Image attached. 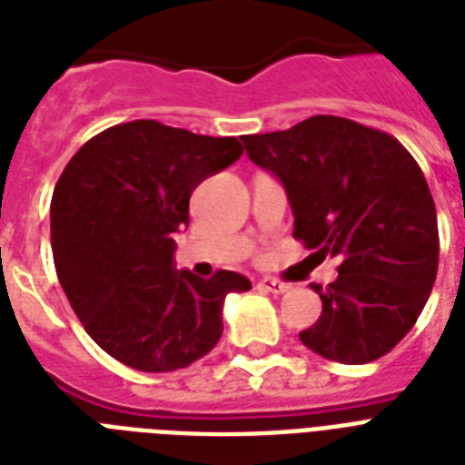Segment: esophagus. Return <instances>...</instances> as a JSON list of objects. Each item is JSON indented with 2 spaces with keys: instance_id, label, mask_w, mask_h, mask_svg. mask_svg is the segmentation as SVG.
Here are the masks:
<instances>
[{
  "instance_id": "esophagus-1",
  "label": "esophagus",
  "mask_w": 465,
  "mask_h": 465,
  "mask_svg": "<svg viewBox=\"0 0 465 465\" xmlns=\"http://www.w3.org/2000/svg\"><path fill=\"white\" fill-rule=\"evenodd\" d=\"M258 290L270 292V294H284V292L290 290V284L280 282L275 277H262L261 282H258Z\"/></svg>"
}]
</instances>
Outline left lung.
<instances>
[{
  "mask_svg": "<svg viewBox=\"0 0 465 465\" xmlns=\"http://www.w3.org/2000/svg\"><path fill=\"white\" fill-rule=\"evenodd\" d=\"M243 144L282 181L294 239L340 258L338 280L313 284L323 311L302 342L340 364L391 352L425 309L440 265L437 210L418 161L389 133L338 115L246 134Z\"/></svg>",
  "mask_w": 465,
  "mask_h": 465,
  "instance_id": "left-lung-1",
  "label": "left lung"
}]
</instances>
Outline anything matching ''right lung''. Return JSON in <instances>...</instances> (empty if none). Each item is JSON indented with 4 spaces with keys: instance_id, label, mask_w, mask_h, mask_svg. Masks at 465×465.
Instances as JSON below:
<instances>
[{
    "instance_id": "1",
    "label": "right lung",
    "mask_w": 465,
    "mask_h": 465,
    "mask_svg": "<svg viewBox=\"0 0 465 465\" xmlns=\"http://www.w3.org/2000/svg\"><path fill=\"white\" fill-rule=\"evenodd\" d=\"M243 154L236 137H207L133 120L91 137L62 171L50 203L57 280L101 350L137 371H175L222 338L239 272L210 280L173 268V233L193 190Z\"/></svg>"
}]
</instances>
